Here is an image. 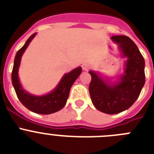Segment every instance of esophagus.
<instances>
[{
    "label": "esophagus",
    "mask_w": 154,
    "mask_h": 154,
    "mask_svg": "<svg viewBox=\"0 0 154 154\" xmlns=\"http://www.w3.org/2000/svg\"><path fill=\"white\" fill-rule=\"evenodd\" d=\"M89 68H90V65L88 64V63H83V65H82V69H83V70H87Z\"/></svg>",
    "instance_id": "1"
}]
</instances>
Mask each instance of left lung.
<instances>
[{
    "instance_id": "left-lung-1",
    "label": "left lung",
    "mask_w": 154,
    "mask_h": 154,
    "mask_svg": "<svg viewBox=\"0 0 154 154\" xmlns=\"http://www.w3.org/2000/svg\"><path fill=\"white\" fill-rule=\"evenodd\" d=\"M111 39L127 58L124 74L115 84H110L94 71H89L91 81L89 92L94 106L107 114H115L131 107L137 100L145 84L143 57L135 43L127 36H113Z\"/></svg>"
}]
</instances>
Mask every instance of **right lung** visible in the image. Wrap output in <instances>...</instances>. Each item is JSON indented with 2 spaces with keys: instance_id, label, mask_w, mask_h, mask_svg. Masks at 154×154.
<instances>
[{
  "instance_id": "right-lung-1",
  "label": "right lung",
  "mask_w": 154,
  "mask_h": 154,
  "mask_svg": "<svg viewBox=\"0 0 154 154\" xmlns=\"http://www.w3.org/2000/svg\"><path fill=\"white\" fill-rule=\"evenodd\" d=\"M35 35L36 33H34L30 36L24 45L17 52L11 74L12 84L19 100L28 110L40 114H51L61 110L65 106L70 88L81 73L82 68L79 67L71 70L68 74H64L56 88L50 94L44 96H34L26 92L22 88L19 81L18 69L22 54Z\"/></svg>"
}]
</instances>
